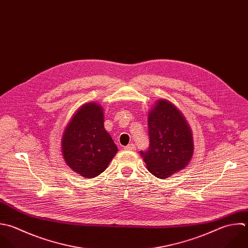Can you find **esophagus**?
Segmentation results:
<instances>
[{"label": "esophagus", "mask_w": 248, "mask_h": 248, "mask_svg": "<svg viewBox=\"0 0 248 248\" xmlns=\"http://www.w3.org/2000/svg\"><path fill=\"white\" fill-rule=\"evenodd\" d=\"M124 149L127 150V151H135V150H136V147H135L134 144H128L127 146H125Z\"/></svg>", "instance_id": "esophagus-1"}]
</instances>
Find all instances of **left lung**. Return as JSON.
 Instances as JSON below:
<instances>
[{"instance_id": "1", "label": "left lung", "mask_w": 248, "mask_h": 248, "mask_svg": "<svg viewBox=\"0 0 248 248\" xmlns=\"http://www.w3.org/2000/svg\"><path fill=\"white\" fill-rule=\"evenodd\" d=\"M150 147L140 152L154 176L166 179L184 169L193 155L191 130L180 110L171 102L158 100L148 117Z\"/></svg>"}]
</instances>
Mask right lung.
<instances>
[{
  "label": "right lung",
  "mask_w": 248,
  "mask_h": 248,
  "mask_svg": "<svg viewBox=\"0 0 248 248\" xmlns=\"http://www.w3.org/2000/svg\"><path fill=\"white\" fill-rule=\"evenodd\" d=\"M103 118V110L99 105L87 103L73 116L62 138L66 164L88 179L101 174L118 152L104 128Z\"/></svg>",
  "instance_id": "obj_1"
}]
</instances>
